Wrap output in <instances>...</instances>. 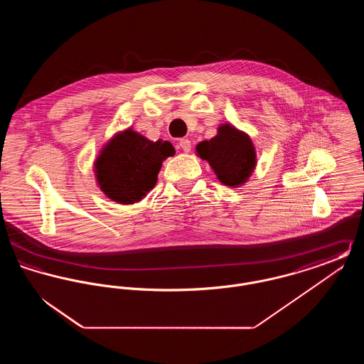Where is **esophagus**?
<instances>
[{
    "label": "esophagus",
    "instance_id": "obj_1",
    "mask_svg": "<svg viewBox=\"0 0 364 364\" xmlns=\"http://www.w3.org/2000/svg\"><path fill=\"white\" fill-rule=\"evenodd\" d=\"M178 146L181 147V150H183L184 153H190L191 140H188V139H180V141H178Z\"/></svg>",
    "mask_w": 364,
    "mask_h": 364
}]
</instances>
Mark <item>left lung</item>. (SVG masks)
Instances as JSON below:
<instances>
[{
    "label": "left lung",
    "mask_w": 364,
    "mask_h": 364,
    "mask_svg": "<svg viewBox=\"0 0 364 364\" xmlns=\"http://www.w3.org/2000/svg\"><path fill=\"white\" fill-rule=\"evenodd\" d=\"M196 153L208 161L218 180L229 187L244 184L257 165L251 139L230 124L221 125L214 138L200 141Z\"/></svg>",
    "instance_id": "left-lung-1"
}]
</instances>
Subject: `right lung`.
<instances>
[{"label":"right lung","mask_w":364,"mask_h":364,"mask_svg":"<svg viewBox=\"0 0 364 364\" xmlns=\"http://www.w3.org/2000/svg\"><path fill=\"white\" fill-rule=\"evenodd\" d=\"M173 154L172 143L151 141L129 128L110 139L97 158L98 186L109 199L132 205L156 186L162 161Z\"/></svg>","instance_id":"obj_1"}]
</instances>
